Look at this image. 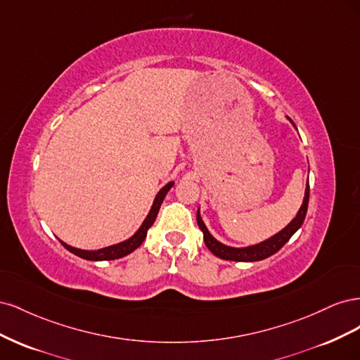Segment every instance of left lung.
I'll list each match as a JSON object with an SVG mask.
<instances>
[{
	"label": "left lung",
	"mask_w": 360,
	"mask_h": 360,
	"mask_svg": "<svg viewBox=\"0 0 360 360\" xmlns=\"http://www.w3.org/2000/svg\"><path fill=\"white\" fill-rule=\"evenodd\" d=\"M308 201H309V183H307L303 202L300 205L296 217H294V219L284 228V230H281L278 234L271 236L264 242L248 246V248H231V246H226L221 242H217L216 238L209 233V230H207V226L204 225L200 210L197 212V222H198L200 230L204 234L205 246L209 248L210 252L214 254L216 257H219L222 259H228V261H259V259H264L270 255L276 254L278 250L290 240L291 236L299 230L304 221V216H307V212H308Z\"/></svg>",
	"instance_id": "1"
}]
</instances>
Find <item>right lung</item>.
I'll list each match as a JSON object with an SVG mask.
<instances>
[{
    "label": "right lung",
    "mask_w": 360,
    "mask_h": 360,
    "mask_svg": "<svg viewBox=\"0 0 360 360\" xmlns=\"http://www.w3.org/2000/svg\"><path fill=\"white\" fill-rule=\"evenodd\" d=\"M174 186V181H169L167 183L165 186H163L158 195L156 198L153 201V205H151L150 209V213L147 214V217L144 219L143 225L139 226V230L130 237L127 238V240L124 242H120L117 245H112V246H108V248H102V249H97V250H85V249H78V248H73V246H69L68 243L61 242V245L66 248L68 250H70L72 254L78 255L84 259H90V261H103V259H117V258H122V257H126L129 255L130 252H134V250L136 248L141 246V243L144 242V238L147 236V231L148 228L153 225L156 216L159 213V209H160V204L163 202V198H165V195L168 193V191Z\"/></svg>",
    "instance_id": "obj_1"
}]
</instances>
